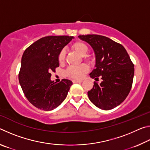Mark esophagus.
<instances>
[{
	"label": "esophagus",
	"instance_id": "obj_1",
	"mask_svg": "<svg viewBox=\"0 0 150 150\" xmlns=\"http://www.w3.org/2000/svg\"><path fill=\"white\" fill-rule=\"evenodd\" d=\"M72 81H73V83H78L82 82V81H81V80H75V79H73Z\"/></svg>",
	"mask_w": 150,
	"mask_h": 150
}]
</instances>
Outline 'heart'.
Wrapping results in <instances>:
<instances>
[{
	"mask_svg": "<svg viewBox=\"0 0 150 150\" xmlns=\"http://www.w3.org/2000/svg\"><path fill=\"white\" fill-rule=\"evenodd\" d=\"M71 49L73 50L79 54L81 56L83 57V59L86 62H89L90 59L88 57L85 56L87 55L88 47L87 45L85 42L81 41L75 42L74 44L71 45ZM65 52L64 50H62L58 54L57 61L58 63L60 65H62L65 62ZM88 71V67L87 65L82 64L79 66H70L65 71V74L67 76L69 77H71L75 79H82L83 75Z\"/></svg>",
	"mask_w": 150,
	"mask_h": 150,
	"instance_id": "heart-1",
	"label": "heart"
}]
</instances>
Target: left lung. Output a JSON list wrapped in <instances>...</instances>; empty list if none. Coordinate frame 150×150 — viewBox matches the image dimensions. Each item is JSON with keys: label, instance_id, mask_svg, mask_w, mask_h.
Returning a JSON list of instances; mask_svg holds the SVG:
<instances>
[{"label": "left lung", "instance_id": "1", "mask_svg": "<svg viewBox=\"0 0 150 150\" xmlns=\"http://www.w3.org/2000/svg\"><path fill=\"white\" fill-rule=\"evenodd\" d=\"M79 38L89 44L96 56L95 69L91 78L102 82H94L88 91L90 100L98 108L110 110L126 99L132 86L134 65L125 48L120 44L100 35H81Z\"/></svg>", "mask_w": 150, "mask_h": 150}]
</instances>
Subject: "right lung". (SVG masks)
I'll list each match as a JSON object with an SVG mask.
<instances>
[{
    "mask_svg": "<svg viewBox=\"0 0 150 150\" xmlns=\"http://www.w3.org/2000/svg\"><path fill=\"white\" fill-rule=\"evenodd\" d=\"M73 36L50 35L30 45L22 57L19 83L29 102L43 110H52L65 100L73 83L63 79L58 83L50 80L52 71L59 67L57 57Z\"/></svg>",
    "mask_w": 150,
    "mask_h": 150,
    "instance_id": "1",
    "label": "right lung"
}]
</instances>
